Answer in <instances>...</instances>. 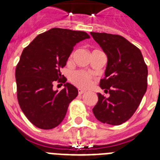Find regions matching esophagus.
<instances>
[{
    "instance_id": "34e87169",
    "label": "esophagus",
    "mask_w": 160,
    "mask_h": 160,
    "mask_svg": "<svg viewBox=\"0 0 160 160\" xmlns=\"http://www.w3.org/2000/svg\"><path fill=\"white\" fill-rule=\"evenodd\" d=\"M85 91L84 90H81V89H79L78 90V93H79V95H82V94H84Z\"/></svg>"
}]
</instances>
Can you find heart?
Returning a JSON list of instances; mask_svg holds the SVG:
<instances>
[{
    "mask_svg": "<svg viewBox=\"0 0 160 160\" xmlns=\"http://www.w3.org/2000/svg\"><path fill=\"white\" fill-rule=\"evenodd\" d=\"M70 80L78 87L88 88L91 85L92 78L89 73L83 70H77L71 75Z\"/></svg>",
    "mask_w": 160,
    "mask_h": 160,
    "instance_id": "obj_1",
    "label": "heart"
}]
</instances>
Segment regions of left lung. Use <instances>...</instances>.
<instances>
[{
  "instance_id": "left-lung-1",
  "label": "left lung",
  "mask_w": 160,
  "mask_h": 160,
  "mask_svg": "<svg viewBox=\"0 0 160 160\" xmlns=\"http://www.w3.org/2000/svg\"><path fill=\"white\" fill-rule=\"evenodd\" d=\"M107 56L105 79L100 86L93 113L99 121L111 125L126 122L136 111L147 90L148 69L141 51L123 36L90 32Z\"/></svg>"
}]
</instances>
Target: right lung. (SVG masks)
<instances>
[{
  "label": "right lung",
  "instance_id": "add662e5",
  "mask_svg": "<svg viewBox=\"0 0 160 160\" xmlns=\"http://www.w3.org/2000/svg\"><path fill=\"white\" fill-rule=\"evenodd\" d=\"M89 38L85 31L52 28L38 35L22 51L16 69L17 99L26 118L37 128L58 126L78 95L70 83L60 92L54 91L53 85L67 80L60 69L66 65L74 46Z\"/></svg>",
  "mask_w": 160,
  "mask_h": 160
}]
</instances>
